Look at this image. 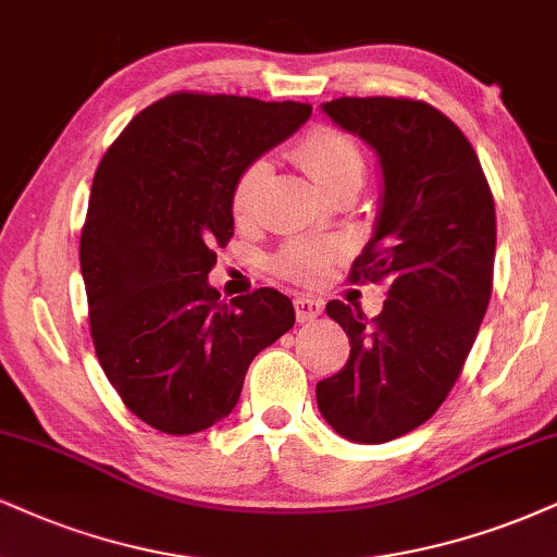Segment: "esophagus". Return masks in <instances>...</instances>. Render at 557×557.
I'll return each mask as SVG.
<instances>
[{
  "instance_id": "esophagus-1",
  "label": "esophagus",
  "mask_w": 557,
  "mask_h": 557,
  "mask_svg": "<svg viewBox=\"0 0 557 557\" xmlns=\"http://www.w3.org/2000/svg\"><path fill=\"white\" fill-rule=\"evenodd\" d=\"M294 310H297L299 322H312L322 314V301L314 297H297L294 299Z\"/></svg>"
}]
</instances>
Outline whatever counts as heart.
<instances>
[{
  "label": "heart",
  "instance_id": "1",
  "mask_svg": "<svg viewBox=\"0 0 557 557\" xmlns=\"http://www.w3.org/2000/svg\"><path fill=\"white\" fill-rule=\"evenodd\" d=\"M294 157L325 194L341 185H356V188L361 185L363 154L359 144L338 128H312L297 144ZM268 175H271V162L263 157L247 162L243 173L237 175L235 188H232V214L239 222L256 214L258 196L268 183ZM338 243H327V239H294L278 252L273 268L292 281H318L327 271L331 260L338 258Z\"/></svg>",
  "mask_w": 557,
  "mask_h": 557
}]
</instances>
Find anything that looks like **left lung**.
I'll return each mask as SVG.
<instances>
[{"label":"left lung","mask_w":557,"mask_h":557,"mask_svg":"<svg viewBox=\"0 0 557 557\" xmlns=\"http://www.w3.org/2000/svg\"><path fill=\"white\" fill-rule=\"evenodd\" d=\"M322 113L380 160L374 232L351 278H387L389 292L374 320L327 301L351 354L314 393L335 434L384 444L429 421L462 372L491 301L496 209L475 149L436 108L341 98Z\"/></svg>","instance_id":"left-lung-1"}]
</instances>
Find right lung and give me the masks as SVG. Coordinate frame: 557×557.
Masks as SVG:
<instances>
[{
    "label": "right lung",
    "mask_w": 557,
    "mask_h": 557,
    "mask_svg": "<svg viewBox=\"0 0 557 557\" xmlns=\"http://www.w3.org/2000/svg\"><path fill=\"white\" fill-rule=\"evenodd\" d=\"M310 115L294 100L175 92L136 115L95 173L79 239L89 333L126 408L162 434L230 416L250 361L294 325L286 294L226 305L209 271L235 235L237 175Z\"/></svg>",
    "instance_id": "obj_1"
}]
</instances>
